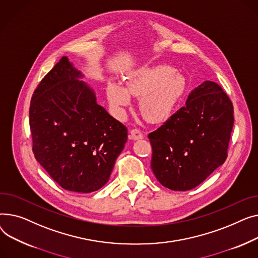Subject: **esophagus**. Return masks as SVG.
Instances as JSON below:
<instances>
[{
  "label": "esophagus",
  "mask_w": 258,
  "mask_h": 258,
  "mask_svg": "<svg viewBox=\"0 0 258 258\" xmlns=\"http://www.w3.org/2000/svg\"><path fill=\"white\" fill-rule=\"evenodd\" d=\"M144 138V134H143V132L140 130V129H138V128H135V129H132L131 131H130V139L131 140H142Z\"/></svg>",
  "instance_id": "obj_1"
}]
</instances>
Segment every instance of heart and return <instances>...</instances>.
<instances>
[{
    "instance_id": "heart-1",
    "label": "heart",
    "mask_w": 258,
    "mask_h": 258,
    "mask_svg": "<svg viewBox=\"0 0 258 258\" xmlns=\"http://www.w3.org/2000/svg\"><path fill=\"white\" fill-rule=\"evenodd\" d=\"M186 83L182 75L166 66L143 69L129 77L122 88L114 83L107 86L109 102L115 109L129 104V96L140 98L142 115L149 122L168 117L183 95Z\"/></svg>"
}]
</instances>
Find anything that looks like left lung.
<instances>
[{
  "instance_id": "1",
  "label": "left lung",
  "mask_w": 258,
  "mask_h": 258,
  "mask_svg": "<svg viewBox=\"0 0 258 258\" xmlns=\"http://www.w3.org/2000/svg\"><path fill=\"white\" fill-rule=\"evenodd\" d=\"M234 123L233 105L222 87L205 81L186 104L148 138L156 179L172 190H188L223 164Z\"/></svg>"
}]
</instances>
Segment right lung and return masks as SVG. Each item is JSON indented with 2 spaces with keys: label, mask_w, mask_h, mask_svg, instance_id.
I'll use <instances>...</instances> for the list:
<instances>
[{
  "label": "right lung",
  "mask_w": 258,
  "mask_h": 258,
  "mask_svg": "<svg viewBox=\"0 0 258 258\" xmlns=\"http://www.w3.org/2000/svg\"><path fill=\"white\" fill-rule=\"evenodd\" d=\"M80 77L67 57L60 59L34 90L29 123L42 168L62 188L87 194L107 183L128 130Z\"/></svg>",
  "instance_id": "right-lung-1"
}]
</instances>
